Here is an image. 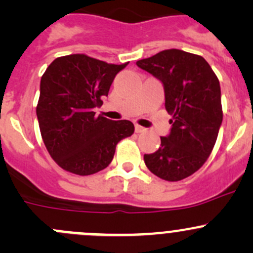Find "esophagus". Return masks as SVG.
<instances>
[{
	"label": "esophagus",
	"mask_w": 253,
	"mask_h": 253,
	"mask_svg": "<svg viewBox=\"0 0 253 253\" xmlns=\"http://www.w3.org/2000/svg\"><path fill=\"white\" fill-rule=\"evenodd\" d=\"M134 129H136L137 133H142V132H144V131H145L144 127L139 126V125H136V127H134Z\"/></svg>",
	"instance_id": "1"
}]
</instances>
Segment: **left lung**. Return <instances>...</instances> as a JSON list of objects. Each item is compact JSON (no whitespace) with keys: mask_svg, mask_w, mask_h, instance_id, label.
<instances>
[{"mask_svg":"<svg viewBox=\"0 0 253 253\" xmlns=\"http://www.w3.org/2000/svg\"><path fill=\"white\" fill-rule=\"evenodd\" d=\"M164 85L170 133L159 149L144 154L148 169L167 181L195 174L207 162L223 121L219 79L202 56L170 48L137 61Z\"/></svg>","mask_w":253,"mask_h":253,"instance_id":"left-lung-1","label":"left lung"}]
</instances>
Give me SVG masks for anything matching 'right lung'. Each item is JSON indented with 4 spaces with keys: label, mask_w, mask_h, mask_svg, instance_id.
Masks as SVG:
<instances>
[{
    "label": "right lung",
    "mask_w": 253,
    "mask_h": 253,
    "mask_svg": "<svg viewBox=\"0 0 253 253\" xmlns=\"http://www.w3.org/2000/svg\"><path fill=\"white\" fill-rule=\"evenodd\" d=\"M124 65H112L84 53L57 57L40 82L37 116L47 152L58 167L85 176L105 169L116 144L133 134L128 120L95 116L115 76Z\"/></svg>",
    "instance_id": "right-lung-1"
}]
</instances>
